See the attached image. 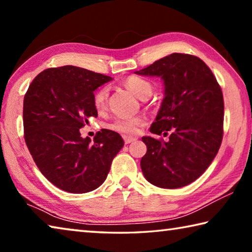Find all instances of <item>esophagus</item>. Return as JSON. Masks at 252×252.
<instances>
[{"label":"esophagus","mask_w":252,"mask_h":252,"mask_svg":"<svg viewBox=\"0 0 252 252\" xmlns=\"http://www.w3.org/2000/svg\"><path fill=\"white\" fill-rule=\"evenodd\" d=\"M123 140H125V143H131L135 141V138H133V136H129V135H123Z\"/></svg>","instance_id":"obj_1"}]
</instances>
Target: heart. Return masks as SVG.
<instances>
[{
    "mask_svg": "<svg viewBox=\"0 0 252 252\" xmlns=\"http://www.w3.org/2000/svg\"><path fill=\"white\" fill-rule=\"evenodd\" d=\"M126 85L129 90L134 93L140 99H147L151 95L153 91V87L150 81L141 78V76H130L126 81ZM109 97V87H102L94 93L93 96V103L97 110H104L106 108ZM144 122L143 118L134 117V118H118L110 125L112 130H116L122 133H135L138 127Z\"/></svg>",
    "mask_w": 252,
    "mask_h": 252,
    "instance_id": "b5f03b06",
    "label": "heart"
}]
</instances>
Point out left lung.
Returning a JSON list of instances; mask_svg holds the SVG:
<instances>
[{
	"instance_id": "obj_1",
	"label": "left lung",
	"mask_w": 252,
	"mask_h": 252,
	"mask_svg": "<svg viewBox=\"0 0 252 252\" xmlns=\"http://www.w3.org/2000/svg\"><path fill=\"white\" fill-rule=\"evenodd\" d=\"M135 74L163 81L164 97L151 133L167 135V142L143 136L144 178L163 189L190 185L218 153L223 135V96L215 75L201 59L172 53Z\"/></svg>"
}]
</instances>
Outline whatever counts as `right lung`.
<instances>
[{"label":"right lung","mask_w":252,"mask_h":252,"mask_svg":"<svg viewBox=\"0 0 252 252\" xmlns=\"http://www.w3.org/2000/svg\"><path fill=\"white\" fill-rule=\"evenodd\" d=\"M111 76L82 67H51L30 84L23 102L24 139L41 173L59 189L85 193L108 177L125 146L117 132L102 129L91 139L80 129L96 118L94 91Z\"/></svg>","instance_id":"obj_1"}]
</instances>
